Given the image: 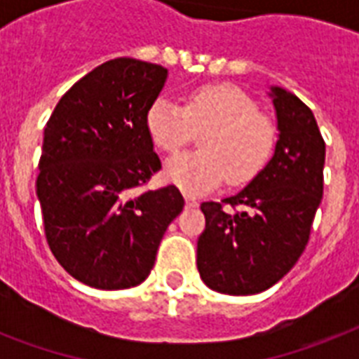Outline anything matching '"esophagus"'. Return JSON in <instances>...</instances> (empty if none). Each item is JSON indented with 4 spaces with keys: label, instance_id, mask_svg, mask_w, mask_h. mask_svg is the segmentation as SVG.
I'll use <instances>...</instances> for the list:
<instances>
[{
    "label": "esophagus",
    "instance_id": "1",
    "mask_svg": "<svg viewBox=\"0 0 359 359\" xmlns=\"http://www.w3.org/2000/svg\"><path fill=\"white\" fill-rule=\"evenodd\" d=\"M184 203H186V207H188V208H196L197 205H199V201H197L196 197H191V196H186Z\"/></svg>",
    "mask_w": 359,
    "mask_h": 359
}]
</instances>
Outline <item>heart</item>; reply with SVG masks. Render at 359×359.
I'll return each mask as SVG.
<instances>
[{
  "instance_id": "b5f03b06",
  "label": "heart",
  "mask_w": 359,
  "mask_h": 359,
  "mask_svg": "<svg viewBox=\"0 0 359 359\" xmlns=\"http://www.w3.org/2000/svg\"><path fill=\"white\" fill-rule=\"evenodd\" d=\"M145 130L163 152L179 151L199 135V151L175 154L163 165V179L179 190L199 196L253 179L272 154V123L257 114L248 95L231 86H208L190 93L182 106L173 98L158 97L145 114Z\"/></svg>"
}]
</instances>
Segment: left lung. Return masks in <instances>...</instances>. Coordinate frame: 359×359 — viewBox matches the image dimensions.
<instances>
[{"instance_id":"left-lung-1","label":"left lung","mask_w":359,"mask_h":359,"mask_svg":"<svg viewBox=\"0 0 359 359\" xmlns=\"http://www.w3.org/2000/svg\"><path fill=\"white\" fill-rule=\"evenodd\" d=\"M268 97L278 124L272 158L238 194L201 205L207 225L197 270L224 294H257L278 283L306 250L323 199L326 145L315 115L283 87L270 86Z\"/></svg>"}]
</instances>
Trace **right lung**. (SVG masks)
I'll return each instance as SVG.
<instances>
[{
  "label": "right lung",
  "mask_w": 359,
  "mask_h": 359,
  "mask_svg": "<svg viewBox=\"0 0 359 359\" xmlns=\"http://www.w3.org/2000/svg\"><path fill=\"white\" fill-rule=\"evenodd\" d=\"M168 70L119 57L65 93L44 128L36 197L53 257L81 283L130 289L151 273L184 207L175 186L137 194L162 168L145 130Z\"/></svg>",
  "instance_id": "obj_1"
}]
</instances>
